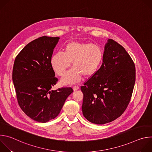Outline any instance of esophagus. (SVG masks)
I'll use <instances>...</instances> for the list:
<instances>
[{"label": "esophagus", "mask_w": 152, "mask_h": 152, "mask_svg": "<svg viewBox=\"0 0 152 152\" xmlns=\"http://www.w3.org/2000/svg\"><path fill=\"white\" fill-rule=\"evenodd\" d=\"M79 89V86H73V91H76L78 90Z\"/></svg>", "instance_id": "34e87169"}]
</instances>
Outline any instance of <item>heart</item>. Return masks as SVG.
<instances>
[{
	"label": "heart",
	"mask_w": 152,
	"mask_h": 152,
	"mask_svg": "<svg viewBox=\"0 0 152 152\" xmlns=\"http://www.w3.org/2000/svg\"><path fill=\"white\" fill-rule=\"evenodd\" d=\"M102 48L97 44L73 41L65 47L64 52L58 51L51 57L52 67L55 73L62 76L66 70L74 66L61 79L64 85L79 82L82 75L90 77L99 70L103 59Z\"/></svg>",
	"instance_id": "1"
}]
</instances>
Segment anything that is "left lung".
<instances>
[{
	"label": "left lung",
	"mask_w": 152,
	"mask_h": 152,
	"mask_svg": "<svg viewBox=\"0 0 152 152\" xmlns=\"http://www.w3.org/2000/svg\"><path fill=\"white\" fill-rule=\"evenodd\" d=\"M135 82V67L132 58L122 46L108 39L100 68L80 88L85 118L96 124L117 119L131 100Z\"/></svg>",
	"instance_id": "obj_1"
}]
</instances>
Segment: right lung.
Listing matches in <instances>:
<instances>
[{
	"instance_id": "1",
	"label": "right lung",
	"mask_w": 152,
	"mask_h": 152,
	"mask_svg": "<svg viewBox=\"0 0 152 152\" xmlns=\"http://www.w3.org/2000/svg\"><path fill=\"white\" fill-rule=\"evenodd\" d=\"M59 37L43 36L28 44L15 58L12 81L18 104L31 118L46 123L59 114L72 88L51 90L57 82L51 65Z\"/></svg>"
}]
</instances>
